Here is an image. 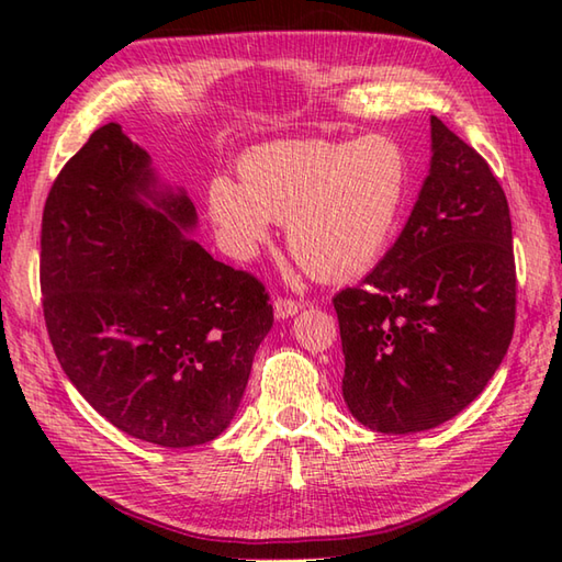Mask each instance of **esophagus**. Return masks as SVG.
Returning <instances> with one entry per match:
<instances>
[{"mask_svg":"<svg viewBox=\"0 0 562 562\" xmlns=\"http://www.w3.org/2000/svg\"><path fill=\"white\" fill-rule=\"evenodd\" d=\"M302 308H304V302L290 300V296H278V300H274V316L278 318H290L294 314H300Z\"/></svg>","mask_w":562,"mask_h":562,"instance_id":"esophagus-1","label":"esophagus"}]
</instances>
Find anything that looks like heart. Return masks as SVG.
I'll return each mask as SVG.
<instances>
[{
	"mask_svg": "<svg viewBox=\"0 0 562 562\" xmlns=\"http://www.w3.org/2000/svg\"><path fill=\"white\" fill-rule=\"evenodd\" d=\"M241 183L214 178L210 217L238 254L266 241L270 222L314 278L345 280L369 270L396 229L411 166L396 139H280L244 154Z\"/></svg>",
	"mask_w": 562,
	"mask_h": 562,
	"instance_id": "b5f03b06",
	"label": "heart"
}]
</instances>
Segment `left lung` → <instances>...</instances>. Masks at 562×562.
Returning <instances> with one entry per match:
<instances>
[{
	"label": "left lung",
	"mask_w": 562,
	"mask_h": 562,
	"mask_svg": "<svg viewBox=\"0 0 562 562\" xmlns=\"http://www.w3.org/2000/svg\"><path fill=\"white\" fill-rule=\"evenodd\" d=\"M432 161L396 244L333 296L342 398L386 435L432 429L481 396L515 333L512 220L491 166L429 117Z\"/></svg>",
	"instance_id": "obj_1"
}]
</instances>
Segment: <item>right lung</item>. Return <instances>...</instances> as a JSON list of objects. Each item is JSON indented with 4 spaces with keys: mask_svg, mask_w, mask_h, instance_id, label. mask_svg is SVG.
Returning a JSON list of instances; mask_svg holds the SVG:
<instances>
[{
    "mask_svg": "<svg viewBox=\"0 0 562 562\" xmlns=\"http://www.w3.org/2000/svg\"><path fill=\"white\" fill-rule=\"evenodd\" d=\"M186 190L161 186L117 123L99 127L47 193L41 292L65 374L105 420L159 447L229 427L272 328L262 282L188 238Z\"/></svg>",
    "mask_w": 562,
    "mask_h": 562,
    "instance_id": "right-lung-1",
    "label": "right lung"
}]
</instances>
